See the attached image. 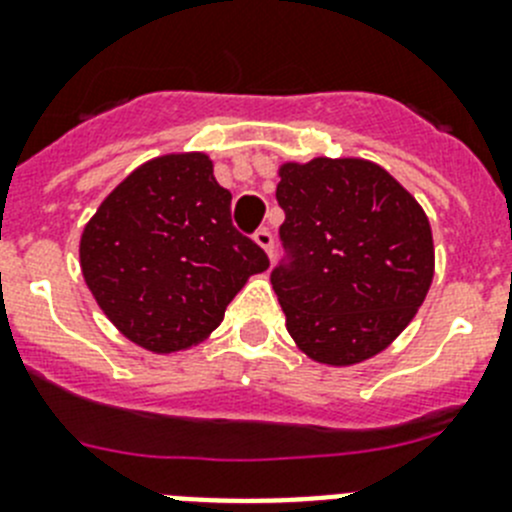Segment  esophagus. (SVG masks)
I'll list each match as a JSON object with an SVG mask.
<instances>
[{"label":"esophagus","instance_id":"esophagus-1","mask_svg":"<svg viewBox=\"0 0 512 512\" xmlns=\"http://www.w3.org/2000/svg\"><path fill=\"white\" fill-rule=\"evenodd\" d=\"M255 242H257V245L262 247V250L267 252V257H273V245H275V237H273V232H270V229H267V227L257 229V232H255Z\"/></svg>","mask_w":512,"mask_h":512}]
</instances>
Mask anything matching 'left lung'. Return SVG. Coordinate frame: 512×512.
I'll return each instance as SVG.
<instances>
[{"label": "left lung", "instance_id": "8db88e82", "mask_svg": "<svg viewBox=\"0 0 512 512\" xmlns=\"http://www.w3.org/2000/svg\"><path fill=\"white\" fill-rule=\"evenodd\" d=\"M288 262L270 275L296 347L313 362L359 365L411 324L434 280L426 211L362 158L278 168Z\"/></svg>", "mask_w": 512, "mask_h": 512}]
</instances>
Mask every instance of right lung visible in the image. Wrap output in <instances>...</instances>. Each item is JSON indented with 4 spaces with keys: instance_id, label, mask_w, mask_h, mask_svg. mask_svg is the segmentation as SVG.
<instances>
[{
    "instance_id": "add662e5",
    "label": "right lung",
    "mask_w": 512,
    "mask_h": 512,
    "mask_svg": "<svg viewBox=\"0 0 512 512\" xmlns=\"http://www.w3.org/2000/svg\"><path fill=\"white\" fill-rule=\"evenodd\" d=\"M81 273L107 319L137 347L173 354L201 344L265 252L232 227V193L204 153L147 160L81 234Z\"/></svg>"
}]
</instances>
